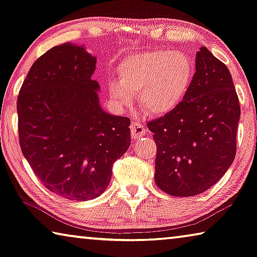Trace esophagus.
<instances>
[{"instance_id": "34e87169", "label": "esophagus", "mask_w": 257, "mask_h": 257, "mask_svg": "<svg viewBox=\"0 0 257 257\" xmlns=\"http://www.w3.org/2000/svg\"><path fill=\"white\" fill-rule=\"evenodd\" d=\"M130 130H132V137L134 140H138V138H141L142 136L145 135V133L148 132L144 125L142 124L141 122H137V121L132 122V124H130Z\"/></svg>"}]
</instances>
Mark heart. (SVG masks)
<instances>
[{
  "label": "heart",
  "instance_id": "b5f03b06",
  "mask_svg": "<svg viewBox=\"0 0 257 257\" xmlns=\"http://www.w3.org/2000/svg\"><path fill=\"white\" fill-rule=\"evenodd\" d=\"M117 82L108 85L116 106H128L137 93L142 111L152 116L174 112L185 100L193 82V63L180 51L154 50L130 55L116 67Z\"/></svg>",
  "mask_w": 257,
  "mask_h": 257
}]
</instances>
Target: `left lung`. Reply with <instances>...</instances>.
I'll return each mask as SVG.
<instances>
[{"instance_id":"left-lung-1","label":"left lung","mask_w":257,"mask_h":257,"mask_svg":"<svg viewBox=\"0 0 257 257\" xmlns=\"http://www.w3.org/2000/svg\"><path fill=\"white\" fill-rule=\"evenodd\" d=\"M239 117L229 68L201 47L185 100L148 123L157 144L159 189L173 197H191L218 182L234 160Z\"/></svg>"}]
</instances>
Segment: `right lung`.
I'll list each match as a JSON object with an SVG mask.
<instances>
[{"mask_svg": "<svg viewBox=\"0 0 257 257\" xmlns=\"http://www.w3.org/2000/svg\"><path fill=\"white\" fill-rule=\"evenodd\" d=\"M95 68L83 47L51 48L32 65L17 100L24 157L49 191L70 200L103 193L130 145L129 117L100 107Z\"/></svg>", "mask_w": 257, "mask_h": 257, "instance_id": "1", "label": "right lung"}]
</instances>
